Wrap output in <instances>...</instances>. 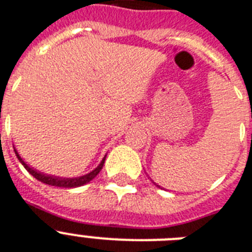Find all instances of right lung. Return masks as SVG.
I'll return each instance as SVG.
<instances>
[{
	"mask_svg": "<svg viewBox=\"0 0 252 252\" xmlns=\"http://www.w3.org/2000/svg\"><path fill=\"white\" fill-rule=\"evenodd\" d=\"M15 155L16 157H18L19 161L22 162V165L27 168V171H28L29 174H32L37 180H39L41 183H45V184H49V186L62 187V188H76V187H81V186H84V184H86V183L91 182V180H93V179L95 178L99 172H100V170L103 168L104 161H105V158H104L103 161H101L100 165L97 166L94 171H91L90 174H87V175L81 176V178H74V179H63V178H56V176L45 175V174H42V172H37L36 170H33L32 167H29L26 162L20 158V156L18 155V152L16 151H15Z\"/></svg>",
	"mask_w": 252,
	"mask_h": 252,
	"instance_id": "right-lung-1",
	"label": "right lung"
}]
</instances>
